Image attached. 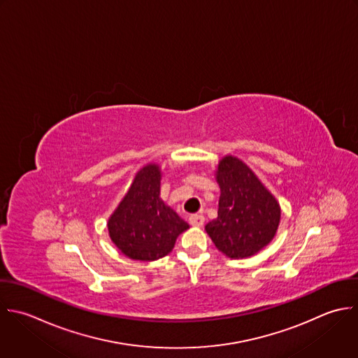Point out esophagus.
<instances>
[{
  "label": "esophagus",
  "instance_id": "obj_1",
  "mask_svg": "<svg viewBox=\"0 0 358 358\" xmlns=\"http://www.w3.org/2000/svg\"><path fill=\"white\" fill-rule=\"evenodd\" d=\"M203 222H205V217H203V215H192V216H189V223H191V226H194V227H202L203 226Z\"/></svg>",
  "mask_w": 358,
  "mask_h": 358
}]
</instances>
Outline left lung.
<instances>
[{
	"mask_svg": "<svg viewBox=\"0 0 358 358\" xmlns=\"http://www.w3.org/2000/svg\"><path fill=\"white\" fill-rule=\"evenodd\" d=\"M217 217L205 226L215 247L231 259L258 254L276 236L282 209L275 195L238 157L223 156L215 170Z\"/></svg>",
	"mask_w": 358,
	"mask_h": 358,
	"instance_id": "8db88e82",
	"label": "left lung"
}]
</instances>
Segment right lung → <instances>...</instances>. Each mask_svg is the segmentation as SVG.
Segmentation results:
<instances>
[{
  "label": "right lung",
  "mask_w": 358,
  "mask_h": 358,
  "mask_svg": "<svg viewBox=\"0 0 358 358\" xmlns=\"http://www.w3.org/2000/svg\"><path fill=\"white\" fill-rule=\"evenodd\" d=\"M162 167L148 163L135 174L107 222L113 244L129 259L150 262L170 254L177 237L189 229L160 198Z\"/></svg>",
  "instance_id": "add662e5"
}]
</instances>
